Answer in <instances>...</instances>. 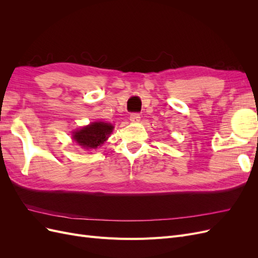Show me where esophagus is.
Returning a JSON list of instances; mask_svg holds the SVG:
<instances>
[{
  "label": "esophagus",
  "mask_w": 258,
  "mask_h": 258,
  "mask_svg": "<svg viewBox=\"0 0 258 258\" xmlns=\"http://www.w3.org/2000/svg\"><path fill=\"white\" fill-rule=\"evenodd\" d=\"M140 118H141V115H140L139 113H132L130 115V120L132 122H139Z\"/></svg>",
  "instance_id": "1"
}]
</instances>
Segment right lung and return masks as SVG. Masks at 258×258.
I'll use <instances>...</instances> for the list:
<instances>
[{"label": "right lung", "instance_id": "1", "mask_svg": "<svg viewBox=\"0 0 258 258\" xmlns=\"http://www.w3.org/2000/svg\"><path fill=\"white\" fill-rule=\"evenodd\" d=\"M113 128L111 123L102 121L92 122L89 126L77 130L73 135V139L85 148H97L106 141Z\"/></svg>", "mask_w": 258, "mask_h": 258}]
</instances>
